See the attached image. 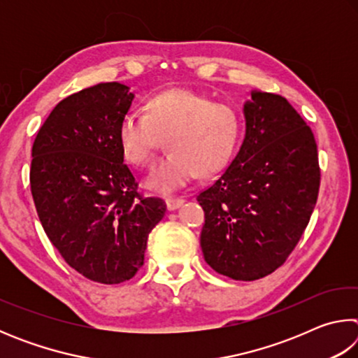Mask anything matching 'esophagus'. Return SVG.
I'll return each mask as SVG.
<instances>
[{
    "instance_id": "obj_1",
    "label": "esophagus",
    "mask_w": 358,
    "mask_h": 358,
    "mask_svg": "<svg viewBox=\"0 0 358 358\" xmlns=\"http://www.w3.org/2000/svg\"><path fill=\"white\" fill-rule=\"evenodd\" d=\"M166 203H167V208L169 210H177L178 207H181V205L185 203V199H181V197H169L167 201H166Z\"/></svg>"
}]
</instances>
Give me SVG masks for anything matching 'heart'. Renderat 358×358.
I'll use <instances>...</instances> for the list:
<instances>
[{"mask_svg": "<svg viewBox=\"0 0 358 358\" xmlns=\"http://www.w3.org/2000/svg\"><path fill=\"white\" fill-rule=\"evenodd\" d=\"M245 120L240 108L191 90L172 88L148 96L143 115L128 113L117 131L124 159L132 166H153L162 137L172 151L155 169L148 186L173 191L192 178L224 171L240 147Z\"/></svg>", "mask_w": 358, "mask_h": 358, "instance_id": "heart-1", "label": "heart"}]
</instances>
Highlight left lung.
<instances>
[{"label":"left lung","mask_w":358,"mask_h":358,"mask_svg":"<svg viewBox=\"0 0 358 358\" xmlns=\"http://www.w3.org/2000/svg\"><path fill=\"white\" fill-rule=\"evenodd\" d=\"M251 98L237 157L197 194L205 262L237 281L260 280L286 262L320 186L317 145L300 113L280 94L254 92Z\"/></svg>","instance_id":"8db88e82"}]
</instances>
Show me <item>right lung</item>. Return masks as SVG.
<instances>
[{"instance_id":"1","label":"right lung","mask_w":358,"mask_h":358,"mask_svg":"<svg viewBox=\"0 0 358 358\" xmlns=\"http://www.w3.org/2000/svg\"><path fill=\"white\" fill-rule=\"evenodd\" d=\"M118 82L58 102L33 143V201L48 240L90 281L120 284L143 265L166 202L138 192L117 131L134 94Z\"/></svg>"}]
</instances>
